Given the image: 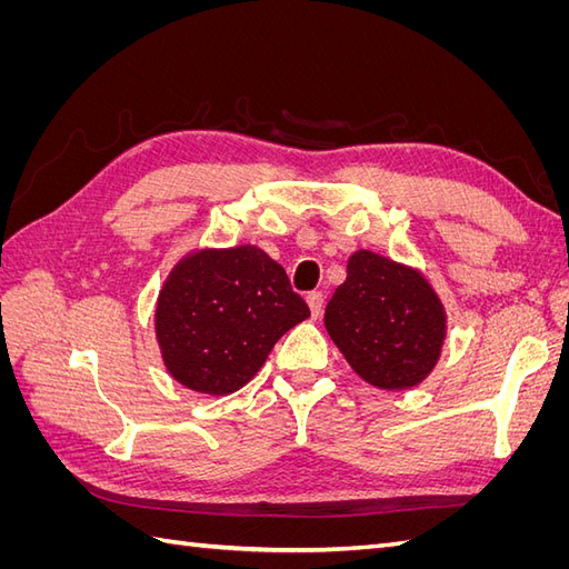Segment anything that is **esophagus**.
<instances>
[{
    "label": "esophagus",
    "instance_id": "34e87169",
    "mask_svg": "<svg viewBox=\"0 0 569 569\" xmlns=\"http://www.w3.org/2000/svg\"><path fill=\"white\" fill-rule=\"evenodd\" d=\"M306 303H308V308H311V318L313 320L320 318V313H322V291H311V295L306 297Z\"/></svg>",
    "mask_w": 569,
    "mask_h": 569
}]
</instances>
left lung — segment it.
Returning <instances> with one entry per match:
<instances>
[{"mask_svg": "<svg viewBox=\"0 0 569 569\" xmlns=\"http://www.w3.org/2000/svg\"><path fill=\"white\" fill-rule=\"evenodd\" d=\"M325 330L360 380L406 391L439 363L446 308L422 270L358 249L325 308Z\"/></svg>", "mask_w": 569, "mask_h": 569, "instance_id": "1", "label": "left lung"}]
</instances>
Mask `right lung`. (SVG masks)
<instances>
[{
  "label": "right lung",
  "mask_w": 569,
  "mask_h": 569,
  "mask_svg": "<svg viewBox=\"0 0 569 569\" xmlns=\"http://www.w3.org/2000/svg\"><path fill=\"white\" fill-rule=\"evenodd\" d=\"M311 316L284 268L253 244L194 249L168 272L153 330L182 387L226 396L263 368L287 330Z\"/></svg>",
  "instance_id": "right-lung-1"
}]
</instances>
